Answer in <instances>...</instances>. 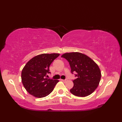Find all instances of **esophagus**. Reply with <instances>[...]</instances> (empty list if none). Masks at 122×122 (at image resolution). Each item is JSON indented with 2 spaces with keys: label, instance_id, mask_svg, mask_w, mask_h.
I'll use <instances>...</instances> for the list:
<instances>
[{
  "label": "esophagus",
  "instance_id": "esophagus-1",
  "mask_svg": "<svg viewBox=\"0 0 122 122\" xmlns=\"http://www.w3.org/2000/svg\"><path fill=\"white\" fill-rule=\"evenodd\" d=\"M61 81H63V82H66L67 81V79H61Z\"/></svg>",
  "mask_w": 122,
  "mask_h": 122
}]
</instances>
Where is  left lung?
<instances>
[{"mask_svg": "<svg viewBox=\"0 0 122 122\" xmlns=\"http://www.w3.org/2000/svg\"><path fill=\"white\" fill-rule=\"evenodd\" d=\"M67 60L71 73H76L74 86L70 90L76 96L84 97L91 94L99 85L101 72L98 65L91 58L79 52L66 53L61 56Z\"/></svg>", "mask_w": 122, "mask_h": 122, "instance_id": "1", "label": "left lung"}]
</instances>
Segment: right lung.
I'll use <instances>...</instances> for the list:
<instances>
[{
  "label": "right lung",
  "instance_id": "obj_1",
  "mask_svg": "<svg viewBox=\"0 0 122 122\" xmlns=\"http://www.w3.org/2000/svg\"><path fill=\"white\" fill-rule=\"evenodd\" d=\"M59 54H41L30 60L21 71V81L30 94L36 98L47 96L53 91L58 80L46 78L49 66Z\"/></svg>",
  "mask_w": 122,
  "mask_h": 122
}]
</instances>
